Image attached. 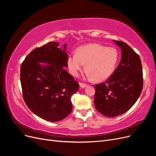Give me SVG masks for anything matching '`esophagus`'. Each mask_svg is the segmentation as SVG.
Instances as JSON below:
<instances>
[{
	"instance_id": "esophagus-1",
	"label": "esophagus",
	"mask_w": 156,
	"mask_h": 156,
	"mask_svg": "<svg viewBox=\"0 0 156 156\" xmlns=\"http://www.w3.org/2000/svg\"><path fill=\"white\" fill-rule=\"evenodd\" d=\"M79 85H80V87L82 88H86L87 87V84H84V83H79Z\"/></svg>"
}]
</instances>
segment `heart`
Here are the masks:
<instances>
[{
    "instance_id": "heart-1",
    "label": "heart",
    "mask_w": 156,
    "mask_h": 156,
    "mask_svg": "<svg viewBox=\"0 0 156 156\" xmlns=\"http://www.w3.org/2000/svg\"><path fill=\"white\" fill-rule=\"evenodd\" d=\"M119 51L97 44L80 47L76 53H70L68 65L70 73L77 76L86 64L87 75L96 81H105L114 72L119 61Z\"/></svg>"
}]
</instances>
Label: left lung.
<instances>
[{"mask_svg":"<svg viewBox=\"0 0 156 156\" xmlns=\"http://www.w3.org/2000/svg\"><path fill=\"white\" fill-rule=\"evenodd\" d=\"M122 51L121 60L105 83L96 84L94 105L107 117L124 114L138 100L143 87V68L139 56L127 44L113 40Z\"/></svg>","mask_w":156,"mask_h":156,"instance_id":"left-lung-1","label":"left lung"}]
</instances>
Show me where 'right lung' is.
Segmentation results:
<instances>
[{
	"label": "right lung",
	"mask_w": 156,
	"mask_h": 156,
	"mask_svg": "<svg viewBox=\"0 0 156 156\" xmlns=\"http://www.w3.org/2000/svg\"><path fill=\"white\" fill-rule=\"evenodd\" d=\"M58 42H49L32 51L21 66L20 80L24 100L42 119L57 122L72 111L71 98L79 85L64 67L68 56ZM44 63V65H42Z\"/></svg>",
	"instance_id": "obj_1"
}]
</instances>
